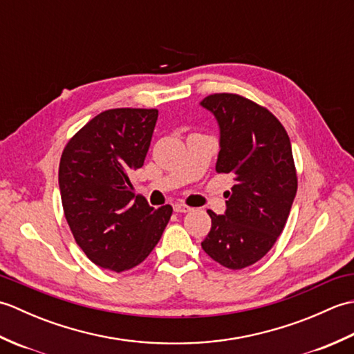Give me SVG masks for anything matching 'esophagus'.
Instances as JSON below:
<instances>
[{"mask_svg": "<svg viewBox=\"0 0 354 354\" xmlns=\"http://www.w3.org/2000/svg\"><path fill=\"white\" fill-rule=\"evenodd\" d=\"M173 209H175L176 213H189L190 212V207L185 205V204H181V202H178V204L173 205Z\"/></svg>", "mask_w": 354, "mask_h": 354, "instance_id": "34e87169", "label": "esophagus"}]
</instances>
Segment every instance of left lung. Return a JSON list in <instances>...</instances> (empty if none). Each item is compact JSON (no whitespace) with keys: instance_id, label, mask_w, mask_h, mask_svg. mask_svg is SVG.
Here are the masks:
<instances>
[{"instance_id":"1","label":"left lung","mask_w":354,"mask_h":354,"mask_svg":"<svg viewBox=\"0 0 354 354\" xmlns=\"http://www.w3.org/2000/svg\"><path fill=\"white\" fill-rule=\"evenodd\" d=\"M201 104L221 127L216 171L231 173L227 212L212 209V230L202 242L209 257L237 270L269 252L288 221L298 189L289 135L278 118L243 95L219 93Z\"/></svg>"}]
</instances>
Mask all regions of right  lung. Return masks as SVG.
<instances>
[{"label":"right lung","mask_w":354,"mask_h":354,"mask_svg":"<svg viewBox=\"0 0 354 354\" xmlns=\"http://www.w3.org/2000/svg\"><path fill=\"white\" fill-rule=\"evenodd\" d=\"M158 109L100 112L66 142L59 162L65 219L76 243L97 266L123 272L147 259L173 208L135 196L129 176L142 167Z\"/></svg>","instance_id":"obj_1"}]
</instances>
